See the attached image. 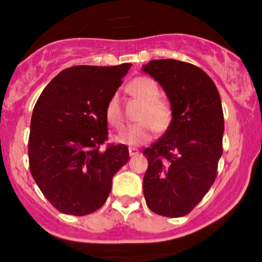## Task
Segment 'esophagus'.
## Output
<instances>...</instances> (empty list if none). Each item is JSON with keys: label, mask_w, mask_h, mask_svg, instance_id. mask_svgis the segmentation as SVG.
<instances>
[{"label": "esophagus", "mask_w": 262, "mask_h": 262, "mask_svg": "<svg viewBox=\"0 0 262 262\" xmlns=\"http://www.w3.org/2000/svg\"><path fill=\"white\" fill-rule=\"evenodd\" d=\"M129 155L130 156L139 155V149H137V148H129Z\"/></svg>", "instance_id": "34e87169"}]
</instances>
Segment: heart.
<instances>
[{
  "instance_id": "obj_1",
  "label": "heart",
  "mask_w": 262,
  "mask_h": 262,
  "mask_svg": "<svg viewBox=\"0 0 262 262\" xmlns=\"http://www.w3.org/2000/svg\"><path fill=\"white\" fill-rule=\"evenodd\" d=\"M128 92L141 101L143 107L139 113V123L128 126L116 136L119 143L126 146H139L152 138L153 130L165 132L170 126L172 113L170 105L158 99L160 90L157 83L148 77H138L129 82L126 87ZM105 116L107 123L114 128L123 125V112L118 95H113L105 107Z\"/></svg>"
}]
</instances>
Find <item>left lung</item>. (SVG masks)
I'll return each instance as SVG.
<instances>
[{"mask_svg": "<svg viewBox=\"0 0 262 262\" xmlns=\"http://www.w3.org/2000/svg\"><path fill=\"white\" fill-rule=\"evenodd\" d=\"M142 71L161 84L172 113L165 134L143 150L144 198L152 212L178 218L194 209L216 178L223 152L221 96L212 78L190 63L155 59Z\"/></svg>", "mask_w": 262, "mask_h": 262, "instance_id": "1", "label": "left lung"}]
</instances>
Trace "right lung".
Segmentation results:
<instances>
[{"mask_svg": "<svg viewBox=\"0 0 262 262\" xmlns=\"http://www.w3.org/2000/svg\"><path fill=\"white\" fill-rule=\"evenodd\" d=\"M130 66L66 68L34 106L29 165L39 189L59 212L81 216L101 208L113 178L128 162L124 144L100 147L107 139L105 107Z\"/></svg>", "mask_w": 262, "mask_h": 262, "instance_id": "obj_1", "label": "right lung"}]
</instances>
